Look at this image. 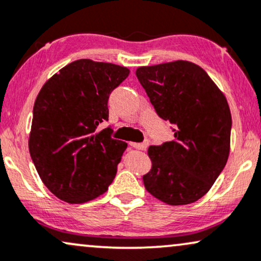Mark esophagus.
<instances>
[{
	"label": "esophagus",
	"instance_id": "obj_1",
	"mask_svg": "<svg viewBox=\"0 0 261 261\" xmlns=\"http://www.w3.org/2000/svg\"><path fill=\"white\" fill-rule=\"evenodd\" d=\"M130 146L134 147L136 149H141V150H146L147 147H148V141H144L142 143H135V142H130Z\"/></svg>",
	"mask_w": 261,
	"mask_h": 261
}]
</instances>
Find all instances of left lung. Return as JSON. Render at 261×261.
I'll return each instance as SVG.
<instances>
[{
	"instance_id": "left-lung-1",
	"label": "left lung",
	"mask_w": 261,
	"mask_h": 261,
	"mask_svg": "<svg viewBox=\"0 0 261 261\" xmlns=\"http://www.w3.org/2000/svg\"><path fill=\"white\" fill-rule=\"evenodd\" d=\"M136 76L175 140L149 146L146 190L169 205L193 203L212 188L230 154L231 112L205 70L188 61L139 67Z\"/></svg>"
}]
</instances>
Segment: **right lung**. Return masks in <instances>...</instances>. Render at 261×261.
I'll list each match as a JSON object with an SVG mask.
<instances>
[{"label": "right lung", "mask_w": 261, "mask_h": 261, "mask_svg": "<svg viewBox=\"0 0 261 261\" xmlns=\"http://www.w3.org/2000/svg\"><path fill=\"white\" fill-rule=\"evenodd\" d=\"M130 74L113 63L79 59L43 84L36 97L29 152L37 174L57 198L81 204L102 196L117 175L127 143L98 131L108 98Z\"/></svg>", "instance_id": "right-lung-1"}]
</instances>
